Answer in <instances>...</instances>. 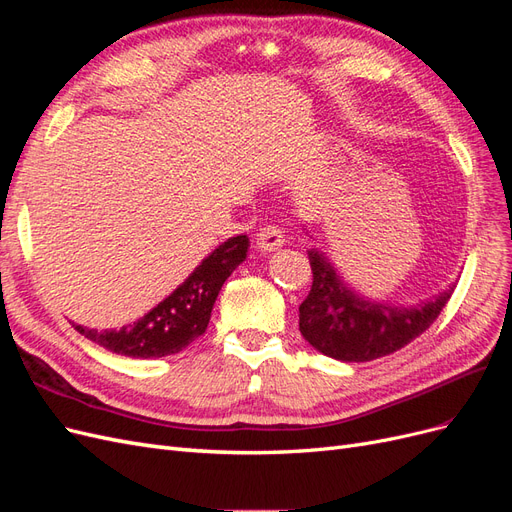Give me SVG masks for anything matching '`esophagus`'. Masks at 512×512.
<instances>
[{"label":"esophagus","instance_id":"1","mask_svg":"<svg viewBox=\"0 0 512 512\" xmlns=\"http://www.w3.org/2000/svg\"><path fill=\"white\" fill-rule=\"evenodd\" d=\"M284 241L286 239H284V232L280 226H265L258 232L256 247L260 252H275V250H280Z\"/></svg>","mask_w":512,"mask_h":512}]
</instances>
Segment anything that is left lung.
<instances>
[{"label":"left lung","mask_w":512,"mask_h":512,"mask_svg":"<svg viewBox=\"0 0 512 512\" xmlns=\"http://www.w3.org/2000/svg\"><path fill=\"white\" fill-rule=\"evenodd\" d=\"M314 282L299 305V331L318 352L346 363H365L393 354L425 333L455 286L410 307L369 301L335 273L329 258L309 250Z\"/></svg>","instance_id":"left-lung-1"}]
</instances>
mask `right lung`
Segmentation results:
<instances>
[{"mask_svg":"<svg viewBox=\"0 0 512 512\" xmlns=\"http://www.w3.org/2000/svg\"><path fill=\"white\" fill-rule=\"evenodd\" d=\"M250 239L245 235L230 237L200 262L179 288L168 297L121 329H87L74 324V329L91 342L132 359H160L177 354L205 333L215 299L247 256Z\"/></svg>","mask_w":512,"mask_h":512,"instance_id":"right-lung-1","label":"right lung"}]
</instances>
